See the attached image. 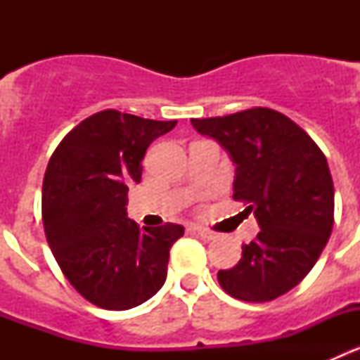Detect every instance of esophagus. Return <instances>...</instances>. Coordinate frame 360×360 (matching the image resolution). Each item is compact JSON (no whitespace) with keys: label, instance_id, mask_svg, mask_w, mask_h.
I'll use <instances>...</instances> for the list:
<instances>
[{"label":"esophagus","instance_id":"34e87169","mask_svg":"<svg viewBox=\"0 0 360 360\" xmlns=\"http://www.w3.org/2000/svg\"><path fill=\"white\" fill-rule=\"evenodd\" d=\"M195 231H196V234H198L200 238H203V240H207V241L216 240V238H218V234H216V232H212V231H209V229L195 227Z\"/></svg>","mask_w":360,"mask_h":360}]
</instances>
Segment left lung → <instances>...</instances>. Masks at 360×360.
Returning <instances> with one entry per match:
<instances>
[{"mask_svg": "<svg viewBox=\"0 0 360 360\" xmlns=\"http://www.w3.org/2000/svg\"><path fill=\"white\" fill-rule=\"evenodd\" d=\"M236 164L232 198L249 203L262 231L241 247V259L219 270L232 297L265 303L303 281L328 243L333 182L319 146L294 120L270 108L191 119Z\"/></svg>", "mask_w": 360, "mask_h": 360, "instance_id": "8db88e82", "label": "left lung"}]
</instances>
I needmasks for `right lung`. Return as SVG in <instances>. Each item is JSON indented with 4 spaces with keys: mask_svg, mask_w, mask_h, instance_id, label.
Instances as JSON below:
<instances>
[{
    "mask_svg": "<svg viewBox=\"0 0 360 360\" xmlns=\"http://www.w3.org/2000/svg\"><path fill=\"white\" fill-rule=\"evenodd\" d=\"M176 120L98 111L53 151L43 180V225L57 265L72 287L106 310L139 307L162 288L169 250L184 227H144L128 218L133 182L155 139Z\"/></svg>",
    "mask_w": 360,
    "mask_h": 360,
    "instance_id": "add662e5",
    "label": "right lung"
}]
</instances>
